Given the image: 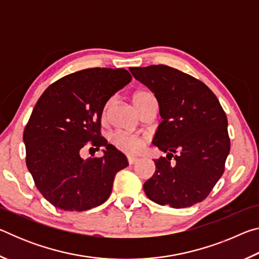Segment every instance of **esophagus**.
Wrapping results in <instances>:
<instances>
[{"label": "esophagus", "mask_w": 259, "mask_h": 259, "mask_svg": "<svg viewBox=\"0 0 259 259\" xmlns=\"http://www.w3.org/2000/svg\"><path fill=\"white\" fill-rule=\"evenodd\" d=\"M128 162H129V164H135L136 162H138V157L128 156Z\"/></svg>", "instance_id": "1"}]
</instances>
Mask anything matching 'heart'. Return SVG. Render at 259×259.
Returning <instances> with one entry per match:
<instances>
[{
    "mask_svg": "<svg viewBox=\"0 0 259 259\" xmlns=\"http://www.w3.org/2000/svg\"><path fill=\"white\" fill-rule=\"evenodd\" d=\"M152 98H154L153 97V95L147 93V91H138V93H136L134 95V103L140 111L147 100L152 99ZM112 103H113V99H109L106 104V106H105V108H104V114L107 113L108 108L112 105ZM112 143L117 148H120V150L124 151L126 153L138 152L143 146L142 139L138 138L137 136H135V135L123 133V131H117V133H114L112 135Z\"/></svg>",
    "mask_w": 259,
    "mask_h": 259,
    "instance_id": "heart-1",
    "label": "heart"
}]
</instances>
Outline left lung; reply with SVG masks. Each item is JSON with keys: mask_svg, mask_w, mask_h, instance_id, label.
I'll return each mask as SVG.
<instances>
[{"mask_svg": "<svg viewBox=\"0 0 259 259\" xmlns=\"http://www.w3.org/2000/svg\"><path fill=\"white\" fill-rule=\"evenodd\" d=\"M129 71L159 103L162 122L152 143L166 153L154 160L155 172L144 184L145 194L153 202L177 209L201 202L222 177L230 153L224 109L203 82L176 68L151 65Z\"/></svg>", "mask_w": 259, "mask_h": 259, "instance_id": "left-lung-1", "label": "left lung"}]
</instances>
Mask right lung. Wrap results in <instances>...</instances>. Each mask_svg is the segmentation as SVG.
Here are the masks:
<instances>
[{"label":"right lung","instance_id":"add662e5","mask_svg":"<svg viewBox=\"0 0 259 259\" xmlns=\"http://www.w3.org/2000/svg\"><path fill=\"white\" fill-rule=\"evenodd\" d=\"M124 68H87L59 78L42 94L24 131L26 164L41 194L65 211L98 207L112 193L126 156L100 136L107 100L131 81ZM90 141V143H88ZM104 148L84 160L83 147Z\"/></svg>","mask_w":259,"mask_h":259}]
</instances>
